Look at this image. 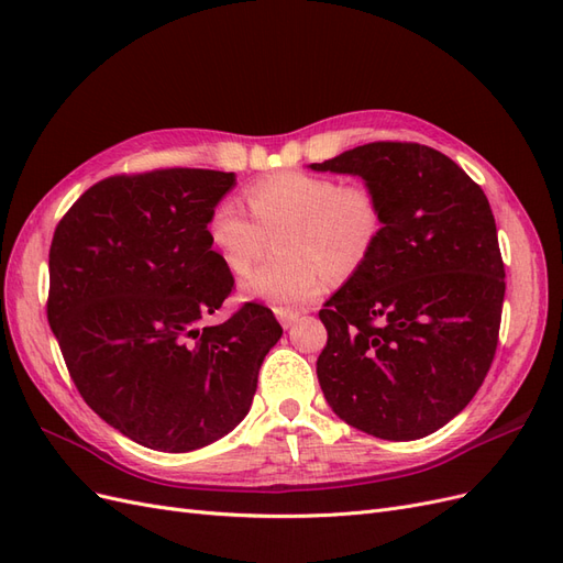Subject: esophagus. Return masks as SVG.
<instances>
[{
	"mask_svg": "<svg viewBox=\"0 0 563 563\" xmlns=\"http://www.w3.org/2000/svg\"><path fill=\"white\" fill-rule=\"evenodd\" d=\"M275 314H277V319H279L284 329H291L294 323H298V319H300V314L294 312V310H275Z\"/></svg>",
	"mask_w": 563,
	"mask_h": 563,
	"instance_id": "34e87169",
	"label": "esophagus"
}]
</instances>
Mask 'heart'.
Wrapping results in <instances>:
<instances>
[{
	"label": "heart",
	"instance_id": "obj_1",
	"mask_svg": "<svg viewBox=\"0 0 563 563\" xmlns=\"http://www.w3.org/2000/svg\"><path fill=\"white\" fill-rule=\"evenodd\" d=\"M253 218L232 199H220L207 216V242L232 275H244L258 258L265 232L284 230L282 263L261 265L242 279L246 300L277 310L305 308L327 288L329 275L345 279L368 258L385 225L378 195L366 185H343L331 176L284 172L246 190Z\"/></svg>",
	"mask_w": 563,
	"mask_h": 563
}]
</instances>
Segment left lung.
<instances>
[{
	"instance_id": "1",
	"label": "left lung",
	"mask_w": 563,
	"mask_h": 563,
	"mask_svg": "<svg viewBox=\"0 0 563 563\" xmlns=\"http://www.w3.org/2000/svg\"><path fill=\"white\" fill-rule=\"evenodd\" d=\"M310 168L360 176L385 213L371 258L319 312L323 397L366 434L428 437L472 401L496 354L505 265L488 199L418 143H368Z\"/></svg>"
}]
</instances>
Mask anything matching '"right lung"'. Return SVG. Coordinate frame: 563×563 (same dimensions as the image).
<instances>
[{"mask_svg":"<svg viewBox=\"0 0 563 563\" xmlns=\"http://www.w3.org/2000/svg\"><path fill=\"white\" fill-rule=\"evenodd\" d=\"M234 185L209 168L114 176L54 232L51 331L84 401L141 446L185 453L234 430L282 338L258 302L207 323L234 279L203 225Z\"/></svg>","mask_w":563,"mask_h":563,"instance_id":"obj_1","label":"right lung"}]
</instances>
